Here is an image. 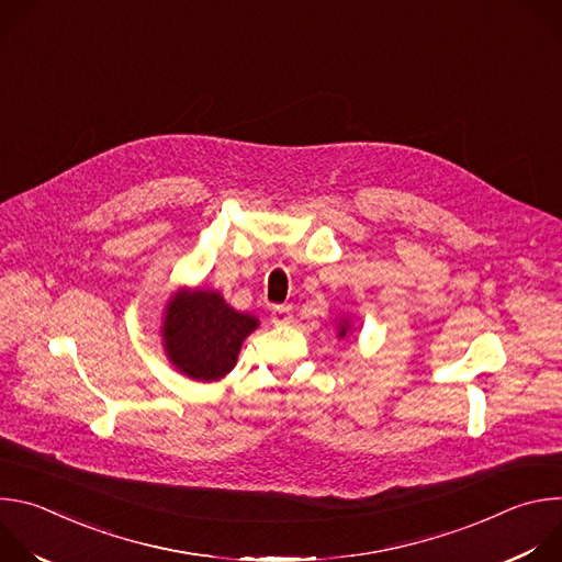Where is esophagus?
Returning <instances> with one entry per match:
<instances>
[{
  "label": "esophagus",
  "instance_id": "1",
  "mask_svg": "<svg viewBox=\"0 0 562 562\" xmlns=\"http://www.w3.org/2000/svg\"><path fill=\"white\" fill-rule=\"evenodd\" d=\"M271 319H273V325H289L291 319H293L291 306H284V304L273 306V311H271Z\"/></svg>",
  "mask_w": 562,
  "mask_h": 562
}]
</instances>
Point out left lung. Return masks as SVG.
Wrapping results in <instances>:
<instances>
[{
	"label": "left lung",
	"mask_w": 562,
	"mask_h": 562,
	"mask_svg": "<svg viewBox=\"0 0 562 562\" xmlns=\"http://www.w3.org/2000/svg\"><path fill=\"white\" fill-rule=\"evenodd\" d=\"M345 336H347V327H342V329H340V338H345Z\"/></svg>",
	"instance_id": "1"
}]
</instances>
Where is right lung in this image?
Segmentation results:
<instances>
[{
	"mask_svg": "<svg viewBox=\"0 0 562 562\" xmlns=\"http://www.w3.org/2000/svg\"><path fill=\"white\" fill-rule=\"evenodd\" d=\"M258 327L249 313H237L215 291L178 293L165 317L169 360L189 378L220 380L235 362L245 338Z\"/></svg>",
	"mask_w": 562,
	"mask_h": 562,
	"instance_id": "1",
	"label": "right lung"
}]
</instances>
